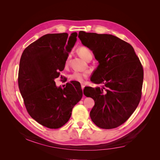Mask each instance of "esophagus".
I'll list each match as a JSON object with an SVG mask.
<instances>
[{"label":"esophagus","instance_id":"esophagus-1","mask_svg":"<svg viewBox=\"0 0 160 160\" xmlns=\"http://www.w3.org/2000/svg\"><path fill=\"white\" fill-rule=\"evenodd\" d=\"M81 88H82V90L84 89V88H85V86L83 85V84H81Z\"/></svg>","mask_w":160,"mask_h":160}]
</instances>
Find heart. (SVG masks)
Instances as JSON below:
<instances>
[{"instance_id":"obj_1","label":"heart","mask_w":160,"mask_h":160,"mask_svg":"<svg viewBox=\"0 0 160 160\" xmlns=\"http://www.w3.org/2000/svg\"><path fill=\"white\" fill-rule=\"evenodd\" d=\"M78 52L80 54V56L84 59L85 60H87L88 59L92 56V53L91 50L86 47L84 46H81L78 48ZM70 56H68L67 58V60L65 62V65H67L69 63ZM89 72L88 71L86 72H80V71H74L72 74L70 76V79L72 81H76L79 83H83L86 80V78L89 77Z\"/></svg>"}]
</instances>
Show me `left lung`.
<instances>
[{
	"instance_id": "8db88e82",
	"label": "left lung",
	"mask_w": 160,
	"mask_h": 160,
	"mask_svg": "<svg viewBox=\"0 0 160 160\" xmlns=\"http://www.w3.org/2000/svg\"><path fill=\"white\" fill-rule=\"evenodd\" d=\"M78 38L99 63L91 82L102 85L83 89V94L95 101L91 119L100 128L118 127L140 102L143 82L141 63L132 46L116 36L80 31Z\"/></svg>"
}]
</instances>
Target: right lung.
<instances>
[{"mask_svg":"<svg viewBox=\"0 0 160 160\" xmlns=\"http://www.w3.org/2000/svg\"><path fill=\"white\" fill-rule=\"evenodd\" d=\"M77 33H48L29 45L21 57L18 85L28 114L45 127L57 129L68 122L81 100L80 83H67L63 89L54 80L64 69Z\"/></svg>","mask_w":160,"mask_h":160,"instance_id":"1","label":"right lung"}]
</instances>
